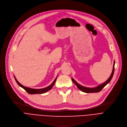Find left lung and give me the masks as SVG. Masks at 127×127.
I'll return each mask as SVG.
<instances>
[{
	"label": "left lung",
	"instance_id": "1",
	"mask_svg": "<svg viewBox=\"0 0 127 127\" xmlns=\"http://www.w3.org/2000/svg\"><path fill=\"white\" fill-rule=\"evenodd\" d=\"M114 65H115V62L114 63V66H113V71H112V73L110 76V77H109V78L107 80V81H106L104 83H103V84H101V85L98 86V87H95V88H87V87H84L81 86L80 84H78L74 79L73 78H72V81H73V82L76 85V86L78 87V88L80 90H81V91L84 92V93H98L99 92H100L101 90L103 89L107 84L109 83L111 79L113 77V74H114Z\"/></svg>",
	"mask_w": 127,
	"mask_h": 127
}]
</instances>
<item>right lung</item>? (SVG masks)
I'll return each instance as SVG.
<instances>
[{
  "mask_svg": "<svg viewBox=\"0 0 127 127\" xmlns=\"http://www.w3.org/2000/svg\"><path fill=\"white\" fill-rule=\"evenodd\" d=\"M56 79H57V77L55 78V80H54V81L53 82V83L51 84V85H50L49 86H48V87H47L46 88H44L37 89H32V88H27L26 87L23 86L22 84H21L19 82H18L16 80V78H15V81H16V83H17L18 85H19L20 86H21V87H22L23 89H25L26 91L29 94H43V93H45L47 92V91H49V90H51L53 86L54 85V84H55V83L56 81Z\"/></svg>",
  "mask_w": 127,
  "mask_h": 127,
  "instance_id": "add662e5",
  "label": "right lung"
}]
</instances>
